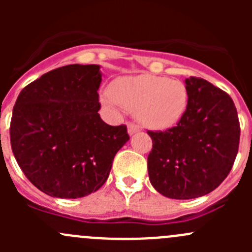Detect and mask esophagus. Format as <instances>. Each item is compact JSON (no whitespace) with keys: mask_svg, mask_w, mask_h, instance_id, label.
I'll return each instance as SVG.
<instances>
[{"mask_svg":"<svg viewBox=\"0 0 252 252\" xmlns=\"http://www.w3.org/2000/svg\"><path fill=\"white\" fill-rule=\"evenodd\" d=\"M139 130H140V129H139L138 126H135V124H133V123H129L128 124V133H129V135H133V134L138 133Z\"/></svg>","mask_w":252,"mask_h":252,"instance_id":"1","label":"esophagus"}]
</instances>
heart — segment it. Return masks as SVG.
Segmentation results:
<instances>
[{
	"label": "heart",
	"instance_id": "b5f03b06",
	"mask_svg": "<svg viewBox=\"0 0 252 252\" xmlns=\"http://www.w3.org/2000/svg\"><path fill=\"white\" fill-rule=\"evenodd\" d=\"M102 102L110 107L119 103L126 110H134L142 126L164 130L183 118L189 103V91L178 79L140 74L116 79Z\"/></svg>",
	"mask_w": 252,
	"mask_h": 252
}]
</instances>
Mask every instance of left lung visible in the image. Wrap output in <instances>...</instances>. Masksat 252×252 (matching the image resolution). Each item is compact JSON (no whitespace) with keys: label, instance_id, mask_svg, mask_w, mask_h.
Here are the masks:
<instances>
[{"label":"left lung","instance_id":"obj_1","mask_svg":"<svg viewBox=\"0 0 252 252\" xmlns=\"http://www.w3.org/2000/svg\"><path fill=\"white\" fill-rule=\"evenodd\" d=\"M189 103L173 128L151 131L150 182L166 197L195 199L213 191L234 164L240 124L232 97L207 80L185 79Z\"/></svg>","mask_w":252,"mask_h":252}]
</instances>
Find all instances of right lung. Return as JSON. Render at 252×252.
<instances>
[{
	"label": "right lung",
	"mask_w": 252,
	"mask_h": 252,
	"mask_svg": "<svg viewBox=\"0 0 252 252\" xmlns=\"http://www.w3.org/2000/svg\"><path fill=\"white\" fill-rule=\"evenodd\" d=\"M97 64L57 68L20 91L9 135L25 177L45 194L78 199L100 189L129 140L126 126H108L98 110Z\"/></svg>",
	"instance_id": "right-lung-1"
}]
</instances>
